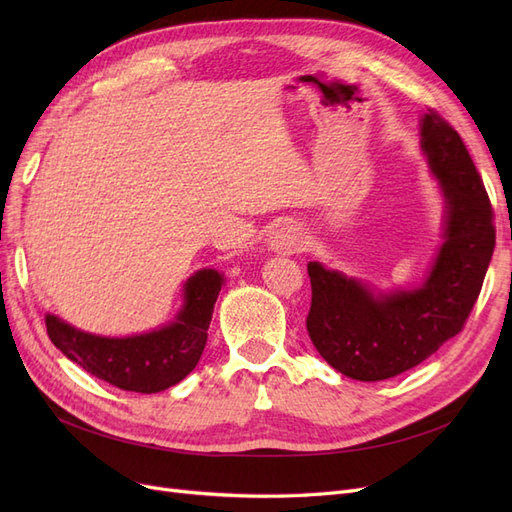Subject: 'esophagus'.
I'll return each instance as SVG.
<instances>
[{"mask_svg":"<svg viewBox=\"0 0 512 512\" xmlns=\"http://www.w3.org/2000/svg\"><path fill=\"white\" fill-rule=\"evenodd\" d=\"M269 247L280 254H299L305 247V237L297 226H282L273 230V235L269 237Z\"/></svg>","mask_w":512,"mask_h":512,"instance_id":"34e87169","label":"esophagus"}]
</instances>
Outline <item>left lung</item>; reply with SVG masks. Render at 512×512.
I'll list each match as a JSON object with an SVG mask.
<instances>
[{
	"mask_svg": "<svg viewBox=\"0 0 512 512\" xmlns=\"http://www.w3.org/2000/svg\"><path fill=\"white\" fill-rule=\"evenodd\" d=\"M421 149L444 198L442 245L421 286L380 290L309 262L307 333L339 374L378 382L423 363L466 324L495 247L491 203L461 136L421 117Z\"/></svg>",
	"mask_w": 512,
	"mask_h": 512,
	"instance_id": "8db88e82",
	"label": "left lung"
}]
</instances>
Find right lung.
Masks as SVG:
<instances>
[{"instance_id": "add662e5", "label": "right lung", "mask_w": 512, "mask_h": 512, "mask_svg": "<svg viewBox=\"0 0 512 512\" xmlns=\"http://www.w3.org/2000/svg\"><path fill=\"white\" fill-rule=\"evenodd\" d=\"M224 273L198 269L183 284V303L168 324L128 337H106L46 314V333L61 354L87 374L121 391L160 393L181 382L200 361Z\"/></svg>"}]
</instances>
